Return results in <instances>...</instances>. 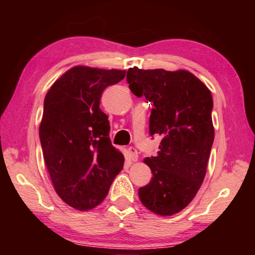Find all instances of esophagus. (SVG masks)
<instances>
[{
  "mask_svg": "<svg viewBox=\"0 0 255 255\" xmlns=\"http://www.w3.org/2000/svg\"><path fill=\"white\" fill-rule=\"evenodd\" d=\"M128 152H129V154H130V157H131V159L133 162H136L137 159H138V152H137V149L133 147V146H130V147L128 148Z\"/></svg>",
  "mask_w": 255,
  "mask_h": 255,
  "instance_id": "esophagus-1",
  "label": "esophagus"
}]
</instances>
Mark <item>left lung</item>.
<instances>
[{"instance_id": "1", "label": "left lung", "mask_w": 255, "mask_h": 255, "mask_svg": "<svg viewBox=\"0 0 255 255\" xmlns=\"http://www.w3.org/2000/svg\"><path fill=\"white\" fill-rule=\"evenodd\" d=\"M126 80L136 97L153 103L149 133L163 137L157 155L145 158L153 178L138 196L153 213L174 215L191 202L205 179L215 135L213 97L199 79L183 70L131 67Z\"/></svg>"}]
</instances>
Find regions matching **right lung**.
Instances as JSON below:
<instances>
[{
  "mask_svg": "<svg viewBox=\"0 0 255 255\" xmlns=\"http://www.w3.org/2000/svg\"><path fill=\"white\" fill-rule=\"evenodd\" d=\"M125 75V71L75 66L46 94L39 128L45 163L57 195L77 210L100 205L124 167L100 99L107 86Z\"/></svg>",
  "mask_w": 255,
  "mask_h": 255,
  "instance_id": "right-lung-1",
  "label": "right lung"
}]
</instances>
